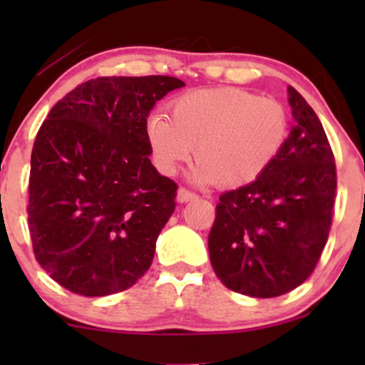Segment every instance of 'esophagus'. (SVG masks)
I'll list each match as a JSON object with an SVG mask.
<instances>
[{"label": "esophagus", "instance_id": "obj_1", "mask_svg": "<svg viewBox=\"0 0 365 365\" xmlns=\"http://www.w3.org/2000/svg\"><path fill=\"white\" fill-rule=\"evenodd\" d=\"M197 194L189 191L186 187H179L178 189V201L179 202H187V201H192V199H196Z\"/></svg>", "mask_w": 365, "mask_h": 365}]
</instances>
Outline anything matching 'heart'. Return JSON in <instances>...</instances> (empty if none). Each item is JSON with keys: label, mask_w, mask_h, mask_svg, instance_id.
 Listing matches in <instances>:
<instances>
[{"label": "heart", "mask_w": 365, "mask_h": 365, "mask_svg": "<svg viewBox=\"0 0 365 365\" xmlns=\"http://www.w3.org/2000/svg\"><path fill=\"white\" fill-rule=\"evenodd\" d=\"M291 119L274 96L237 88L189 91L173 101V119L154 111L146 119V141L154 166L173 176L196 148L201 163L196 182L241 186L257 179L281 154Z\"/></svg>", "instance_id": "b5f03b06"}]
</instances>
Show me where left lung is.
<instances>
[{
  "mask_svg": "<svg viewBox=\"0 0 365 365\" xmlns=\"http://www.w3.org/2000/svg\"><path fill=\"white\" fill-rule=\"evenodd\" d=\"M294 124L282 151L256 181L221 194L209 257L227 289L282 296L311 276L327 242L337 176L317 114L287 88Z\"/></svg>",
  "mask_w": 365,
  "mask_h": 365,
  "instance_id": "1",
  "label": "left lung"
}]
</instances>
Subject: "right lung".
<instances>
[{"mask_svg":"<svg viewBox=\"0 0 365 365\" xmlns=\"http://www.w3.org/2000/svg\"><path fill=\"white\" fill-rule=\"evenodd\" d=\"M184 83L109 76L54 104L31 153L28 227L34 257L86 297L126 291L151 266L178 184L151 164L146 119Z\"/></svg>","mask_w":365,"mask_h":365,"instance_id":"right-lung-1","label":"right lung"}]
</instances>
